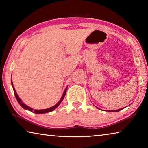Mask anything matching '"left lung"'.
<instances>
[{"label":"left lung","mask_w":148,"mask_h":148,"mask_svg":"<svg viewBox=\"0 0 148 148\" xmlns=\"http://www.w3.org/2000/svg\"><path fill=\"white\" fill-rule=\"evenodd\" d=\"M122 110V108H121V109H119V110H108L109 112H119V111H120V110Z\"/></svg>","instance_id":"8db88e82"}]
</instances>
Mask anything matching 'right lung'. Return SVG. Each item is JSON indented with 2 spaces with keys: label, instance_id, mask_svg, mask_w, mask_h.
Listing matches in <instances>:
<instances>
[{
  "label": "right lung",
  "instance_id": "add662e5",
  "mask_svg": "<svg viewBox=\"0 0 148 148\" xmlns=\"http://www.w3.org/2000/svg\"><path fill=\"white\" fill-rule=\"evenodd\" d=\"M12 87H13V89H14V92L15 97H16V99H17V102H18V103H19L20 105H21V106L23 107L24 109L28 110H29V111H31V112H33L34 113H35V114H45V113H47V112H50L53 111V110L56 109V108H57V106H58L60 104H61V102H62V100H63V99H64V96H65V94H66V90H67V88H66V89L64 90V92H63V95H62V97H61V100H60V101H59L58 102H57V103L56 105H55V106H52V107H51V108H49L44 109V110H33L32 108H30V107H29L28 106H27L26 104H25L24 103H23V102H21V99H19V97L18 95H17V92H16V90H15V88H14V86H13V84H12Z\"/></svg>",
  "mask_w": 148,
  "mask_h": 148
}]
</instances>
